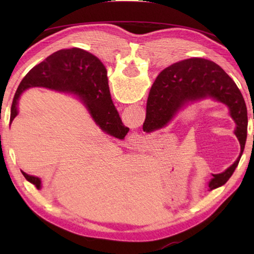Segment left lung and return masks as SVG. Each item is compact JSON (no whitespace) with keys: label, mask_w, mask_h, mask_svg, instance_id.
Here are the masks:
<instances>
[{"label":"left lung","mask_w":254,"mask_h":254,"mask_svg":"<svg viewBox=\"0 0 254 254\" xmlns=\"http://www.w3.org/2000/svg\"><path fill=\"white\" fill-rule=\"evenodd\" d=\"M98 77L107 79L106 69L100 59ZM205 97H213L229 107L231 117L236 123L235 135L243 153L248 134L246 102L233 79L217 64L207 59L183 60L167 67L159 74L147 102L145 121H148V131L165 127L186 103ZM240 158L224 173L213 175L214 178L208 185L210 190L221 187L230 179L239 165Z\"/></svg>","instance_id":"1"}]
</instances>
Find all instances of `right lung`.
<instances>
[{"mask_svg": "<svg viewBox=\"0 0 254 254\" xmlns=\"http://www.w3.org/2000/svg\"><path fill=\"white\" fill-rule=\"evenodd\" d=\"M31 86L77 94L102 130L112 135L117 134V128L122 122L112 102L107 79L98 77V59L95 56L79 48L63 49L33 67L16 89L11 106V121L18 115L16 104L21 93ZM22 175L31 184L40 185L39 178L23 171Z\"/></svg>", "mask_w": 254, "mask_h": 254, "instance_id": "1", "label": "right lung"}]
</instances>
